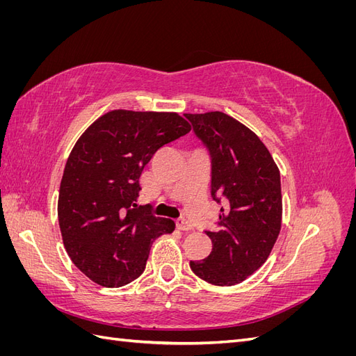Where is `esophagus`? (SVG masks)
Instances as JSON below:
<instances>
[{
  "instance_id": "34e87169",
  "label": "esophagus",
  "mask_w": 356,
  "mask_h": 356,
  "mask_svg": "<svg viewBox=\"0 0 356 356\" xmlns=\"http://www.w3.org/2000/svg\"><path fill=\"white\" fill-rule=\"evenodd\" d=\"M175 224H177V229L178 230H181V232H190L193 227H191V224L187 221V220H184V218H179V220H177L175 221Z\"/></svg>"
}]
</instances>
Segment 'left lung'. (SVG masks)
I'll return each mask as SVG.
<instances>
[{"label":"left lung","mask_w":356,"mask_h":356,"mask_svg":"<svg viewBox=\"0 0 356 356\" xmlns=\"http://www.w3.org/2000/svg\"><path fill=\"white\" fill-rule=\"evenodd\" d=\"M186 117L209 149L211 195L224 197L217 229L207 232L212 251L190 267L212 285H236L264 264L281 232V174L261 139L236 118L221 111Z\"/></svg>","instance_id":"1"}]
</instances>
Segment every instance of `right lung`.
<instances>
[{
  "mask_svg": "<svg viewBox=\"0 0 356 356\" xmlns=\"http://www.w3.org/2000/svg\"><path fill=\"white\" fill-rule=\"evenodd\" d=\"M190 129L177 113L113 110L75 143L60 181L58 218L71 261L95 284H131L143 275L153 241L174 232V221L135 202L144 166Z\"/></svg>",
  "mask_w": 356,
  "mask_h": 356,
  "instance_id": "obj_1",
  "label": "right lung"
}]
</instances>
